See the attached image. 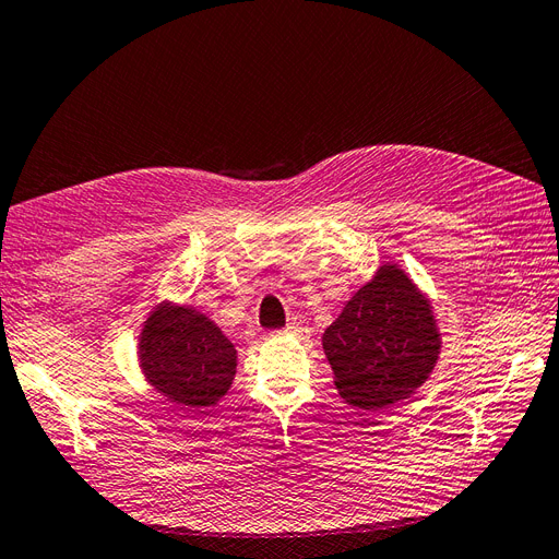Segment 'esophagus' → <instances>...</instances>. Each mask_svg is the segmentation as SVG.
I'll return each instance as SVG.
<instances>
[{"instance_id":"obj_1","label":"esophagus","mask_w":559,"mask_h":559,"mask_svg":"<svg viewBox=\"0 0 559 559\" xmlns=\"http://www.w3.org/2000/svg\"><path fill=\"white\" fill-rule=\"evenodd\" d=\"M302 333H308V331L300 329V326H286L282 331H275V335H302Z\"/></svg>"}]
</instances>
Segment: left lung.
<instances>
[{
	"mask_svg": "<svg viewBox=\"0 0 559 559\" xmlns=\"http://www.w3.org/2000/svg\"><path fill=\"white\" fill-rule=\"evenodd\" d=\"M335 389L349 405L378 413L427 382L441 354L429 298L396 263H384L321 337Z\"/></svg>",
	"mask_w": 559,
	"mask_h": 559,
	"instance_id": "obj_1",
	"label": "left lung"
}]
</instances>
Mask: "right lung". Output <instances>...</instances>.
I'll return each instance as SVG.
<instances>
[{"mask_svg":"<svg viewBox=\"0 0 559 559\" xmlns=\"http://www.w3.org/2000/svg\"><path fill=\"white\" fill-rule=\"evenodd\" d=\"M138 354L146 382L186 408L226 396L238 366L235 345L210 317L167 300L146 317Z\"/></svg>","mask_w":559,"mask_h":559,"instance_id":"obj_1","label":"right lung"}]
</instances>
